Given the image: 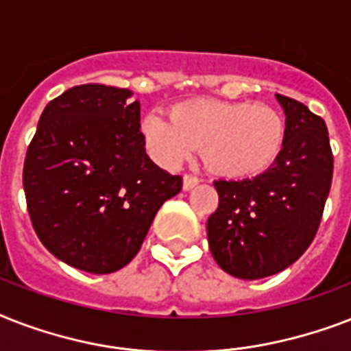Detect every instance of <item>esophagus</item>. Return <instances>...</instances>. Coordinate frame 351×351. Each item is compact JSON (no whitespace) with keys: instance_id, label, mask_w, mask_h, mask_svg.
<instances>
[{"instance_id":"obj_1","label":"esophagus","mask_w":351,"mask_h":351,"mask_svg":"<svg viewBox=\"0 0 351 351\" xmlns=\"http://www.w3.org/2000/svg\"><path fill=\"white\" fill-rule=\"evenodd\" d=\"M198 178L197 176H191V175H186L184 176V180H182V187H184V191H191L193 187L198 186Z\"/></svg>"}]
</instances>
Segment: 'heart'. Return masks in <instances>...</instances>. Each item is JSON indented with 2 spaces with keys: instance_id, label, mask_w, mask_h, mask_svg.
I'll return each instance as SVG.
<instances>
[{
  "instance_id": "obj_1",
  "label": "heart",
  "mask_w": 351,
  "mask_h": 351,
  "mask_svg": "<svg viewBox=\"0 0 351 351\" xmlns=\"http://www.w3.org/2000/svg\"><path fill=\"white\" fill-rule=\"evenodd\" d=\"M149 151L164 167H176L202 147V158L219 176L242 180L266 173L286 145V120L277 109L253 101L189 100L175 106L169 121L142 120Z\"/></svg>"
}]
</instances>
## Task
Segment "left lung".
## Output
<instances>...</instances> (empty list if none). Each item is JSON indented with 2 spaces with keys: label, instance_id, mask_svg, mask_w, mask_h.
Wrapping results in <instances>:
<instances>
[{
  "label": "left lung",
  "instance_id": "obj_1",
  "mask_svg": "<svg viewBox=\"0 0 351 351\" xmlns=\"http://www.w3.org/2000/svg\"><path fill=\"white\" fill-rule=\"evenodd\" d=\"M286 114V145L273 167L245 180H217L219 208L208 219L211 255L244 280L299 261L321 224L332 187L326 123L300 101L275 95Z\"/></svg>",
  "mask_w": 351,
  "mask_h": 351
}]
</instances>
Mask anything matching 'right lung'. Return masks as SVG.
<instances>
[{"instance_id": "right-lung-1", "label": "right lung", "mask_w": 351, "mask_h": 351, "mask_svg": "<svg viewBox=\"0 0 351 351\" xmlns=\"http://www.w3.org/2000/svg\"><path fill=\"white\" fill-rule=\"evenodd\" d=\"M87 84L49 101L27 151L23 189L41 244L69 266L106 275L134 258L180 176L145 153L140 101Z\"/></svg>"}]
</instances>
